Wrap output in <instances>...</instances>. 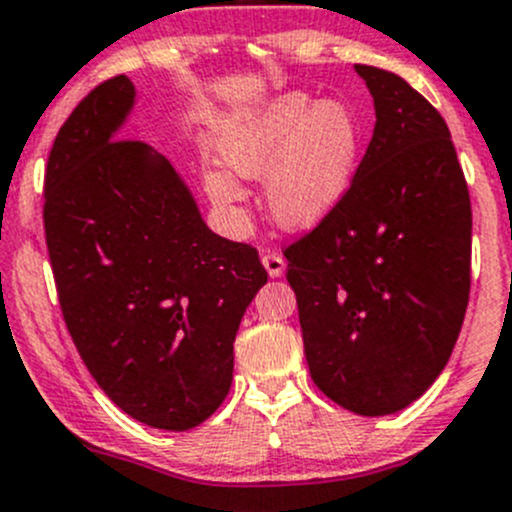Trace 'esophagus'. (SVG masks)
Masks as SVG:
<instances>
[{
    "instance_id": "1",
    "label": "esophagus",
    "mask_w": 512,
    "mask_h": 512,
    "mask_svg": "<svg viewBox=\"0 0 512 512\" xmlns=\"http://www.w3.org/2000/svg\"><path fill=\"white\" fill-rule=\"evenodd\" d=\"M261 263L271 278L283 276V271H286V261H283V256L276 254V251H266V254L261 256Z\"/></svg>"
}]
</instances>
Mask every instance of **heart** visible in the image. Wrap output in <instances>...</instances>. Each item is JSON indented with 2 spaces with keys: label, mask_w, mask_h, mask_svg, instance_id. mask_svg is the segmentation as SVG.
<instances>
[{
  "label": "heart",
  "mask_w": 512,
  "mask_h": 512,
  "mask_svg": "<svg viewBox=\"0 0 512 512\" xmlns=\"http://www.w3.org/2000/svg\"><path fill=\"white\" fill-rule=\"evenodd\" d=\"M221 170L204 175V189L219 207L244 199L234 177L261 179L271 217L286 229H310L342 202L362 152L357 115L337 100L286 93L239 115L221 133Z\"/></svg>",
  "instance_id": "b5f03b06"
}]
</instances>
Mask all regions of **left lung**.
I'll return each instance as SVG.
<instances>
[{
    "label": "left lung",
    "mask_w": 512,
    "mask_h": 512,
    "mask_svg": "<svg viewBox=\"0 0 512 512\" xmlns=\"http://www.w3.org/2000/svg\"><path fill=\"white\" fill-rule=\"evenodd\" d=\"M374 133L350 189L286 249L305 360L320 392L362 416L434 384L471 291V197L439 110L397 73L357 63Z\"/></svg>",
    "instance_id": "left-lung-1"
}]
</instances>
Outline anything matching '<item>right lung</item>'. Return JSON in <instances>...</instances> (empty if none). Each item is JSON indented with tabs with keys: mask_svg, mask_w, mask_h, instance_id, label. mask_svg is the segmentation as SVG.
Returning <instances> with one entry per match:
<instances>
[{
	"mask_svg": "<svg viewBox=\"0 0 512 512\" xmlns=\"http://www.w3.org/2000/svg\"><path fill=\"white\" fill-rule=\"evenodd\" d=\"M135 86L115 76L76 105L44 179L63 320L98 387L147 426L187 431L229 394L234 340L268 281L258 251L221 239L170 160L120 137Z\"/></svg>",
	"mask_w": 512,
	"mask_h": 512,
	"instance_id": "obj_1",
	"label": "right lung"
}]
</instances>
